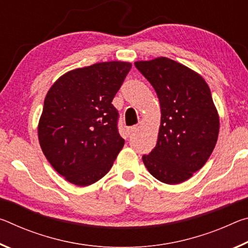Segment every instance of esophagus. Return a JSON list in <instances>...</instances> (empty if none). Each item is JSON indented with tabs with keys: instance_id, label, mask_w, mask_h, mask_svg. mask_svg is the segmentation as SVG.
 <instances>
[{
	"instance_id": "obj_1",
	"label": "esophagus",
	"mask_w": 248,
	"mask_h": 248,
	"mask_svg": "<svg viewBox=\"0 0 248 248\" xmlns=\"http://www.w3.org/2000/svg\"><path fill=\"white\" fill-rule=\"evenodd\" d=\"M137 129H138V125H132V127L127 128V131L128 133H133L134 131H137Z\"/></svg>"
}]
</instances>
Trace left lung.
Segmentation results:
<instances>
[{
    "label": "left lung",
    "mask_w": 248,
    "mask_h": 248,
    "mask_svg": "<svg viewBox=\"0 0 248 248\" xmlns=\"http://www.w3.org/2000/svg\"><path fill=\"white\" fill-rule=\"evenodd\" d=\"M161 106L157 142L142 159L153 177L176 185L202 167L219 137L220 118L207 82L196 71L165 57L136 61Z\"/></svg>",
    "instance_id": "8db88e82"
}]
</instances>
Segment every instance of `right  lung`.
<instances>
[{
	"label": "right lung",
	"instance_id": "add662e5",
	"mask_svg": "<svg viewBox=\"0 0 248 248\" xmlns=\"http://www.w3.org/2000/svg\"><path fill=\"white\" fill-rule=\"evenodd\" d=\"M130 69V62L107 61L71 70L46 95L39 144L69 183L85 187L98 182L124 148L111 102Z\"/></svg>",
	"mask_w": 248,
	"mask_h": 248
}]
</instances>
